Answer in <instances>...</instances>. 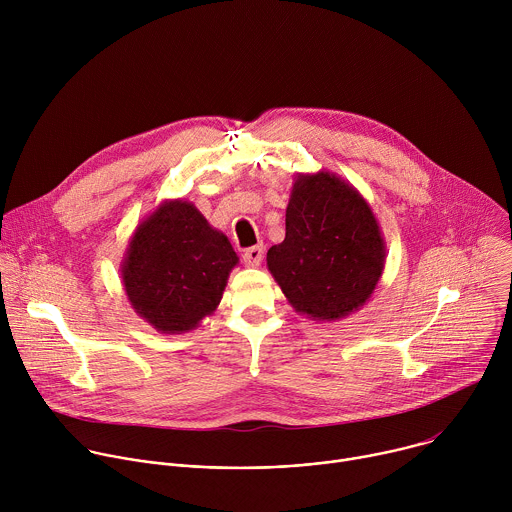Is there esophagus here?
I'll use <instances>...</instances> for the list:
<instances>
[{
  "mask_svg": "<svg viewBox=\"0 0 512 512\" xmlns=\"http://www.w3.org/2000/svg\"><path fill=\"white\" fill-rule=\"evenodd\" d=\"M263 261V245H257V247H251L243 253V263L247 267H259Z\"/></svg>",
  "mask_w": 512,
  "mask_h": 512,
  "instance_id": "obj_1",
  "label": "esophagus"
}]
</instances>
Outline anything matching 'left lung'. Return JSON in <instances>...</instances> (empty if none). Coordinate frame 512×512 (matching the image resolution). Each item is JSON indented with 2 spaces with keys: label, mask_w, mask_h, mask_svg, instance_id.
Returning a JSON list of instances; mask_svg holds the SVG:
<instances>
[{
  "label": "left lung",
  "mask_w": 512,
  "mask_h": 512,
  "mask_svg": "<svg viewBox=\"0 0 512 512\" xmlns=\"http://www.w3.org/2000/svg\"><path fill=\"white\" fill-rule=\"evenodd\" d=\"M267 269L298 314L336 322L373 296L385 269V239L371 204L340 176L298 174L285 208V239Z\"/></svg>",
  "instance_id": "obj_1"
}]
</instances>
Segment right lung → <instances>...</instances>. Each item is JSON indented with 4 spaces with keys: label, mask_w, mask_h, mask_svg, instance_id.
<instances>
[{
    "label": "right lung",
    "mask_w": 512,
    "mask_h": 512,
    "mask_svg": "<svg viewBox=\"0 0 512 512\" xmlns=\"http://www.w3.org/2000/svg\"><path fill=\"white\" fill-rule=\"evenodd\" d=\"M239 257L188 200H164L135 227L121 281L137 316L162 334L194 330L221 304Z\"/></svg>",
    "instance_id": "right-lung-1"
}]
</instances>
